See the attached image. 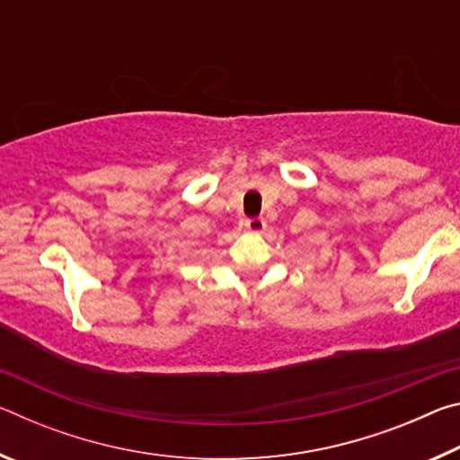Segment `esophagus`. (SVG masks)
<instances>
[{"mask_svg":"<svg viewBox=\"0 0 460 460\" xmlns=\"http://www.w3.org/2000/svg\"><path fill=\"white\" fill-rule=\"evenodd\" d=\"M245 229L249 233H261L263 229H266V221H263L261 217H255V219H247L245 221Z\"/></svg>","mask_w":460,"mask_h":460,"instance_id":"1","label":"esophagus"}]
</instances>
